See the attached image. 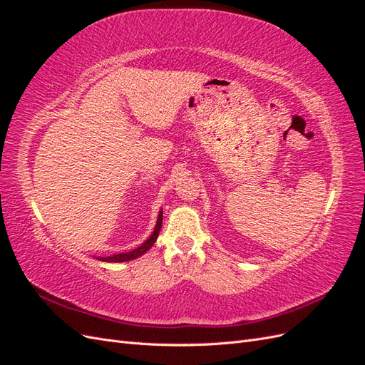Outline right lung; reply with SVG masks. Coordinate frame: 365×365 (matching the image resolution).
I'll return each mask as SVG.
<instances>
[{"label":"right lung","mask_w":365,"mask_h":365,"mask_svg":"<svg viewBox=\"0 0 365 365\" xmlns=\"http://www.w3.org/2000/svg\"><path fill=\"white\" fill-rule=\"evenodd\" d=\"M161 224H163V212H160L158 215V220H157V225H155V230H153V233L150 235V237L145 242V244H141L138 248L132 250L129 252H120V254H115V256H109V257H97L98 260L102 262H128V260H134L140 256H143L153 244H155V240L160 235V230H161Z\"/></svg>","instance_id":"obj_1"}]
</instances>
